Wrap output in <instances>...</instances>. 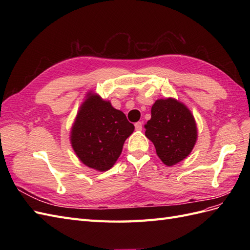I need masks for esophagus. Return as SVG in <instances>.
<instances>
[{"label": "esophagus", "mask_w": 250, "mask_h": 250, "mask_svg": "<svg viewBox=\"0 0 250 250\" xmlns=\"http://www.w3.org/2000/svg\"><path fill=\"white\" fill-rule=\"evenodd\" d=\"M134 126H135V129H137V130H142L143 122H137V123L134 124Z\"/></svg>", "instance_id": "1"}]
</instances>
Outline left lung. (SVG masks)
<instances>
[{"label": "left lung", "instance_id": "obj_1", "mask_svg": "<svg viewBox=\"0 0 250 250\" xmlns=\"http://www.w3.org/2000/svg\"><path fill=\"white\" fill-rule=\"evenodd\" d=\"M145 129L156 154L167 166L185 160L197 140V128L191 111L172 98L155 101Z\"/></svg>", "mask_w": 250, "mask_h": 250}]
</instances>
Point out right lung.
Listing matches in <instances>:
<instances>
[{
  "instance_id": "1",
  "label": "right lung",
  "mask_w": 250,
  "mask_h": 250,
  "mask_svg": "<svg viewBox=\"0 0 250 250\" xmlns=\"http://www.w3.org/2000/svg\"><path fill=\"white\" fill-rule=\"evenodd\" d=\"M133 130V124L122 111L99 96L89 94L72 128V147L87 167L107 171L117 162L124 142Z\"/></svg>"
}]
</instances>
